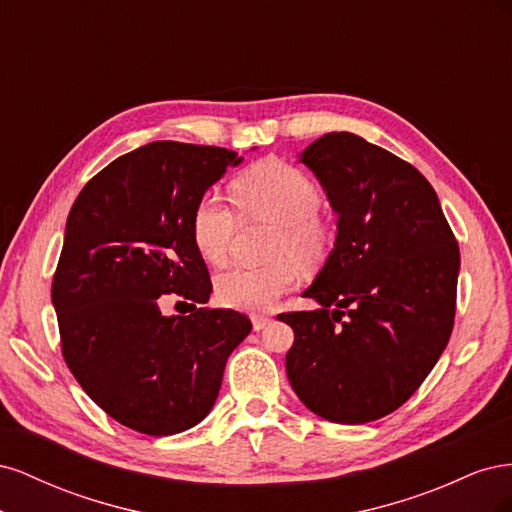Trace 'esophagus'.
<instances>
[{
	"label": "esophagus",
	"instance_id": "34e87169",
	"mask_svg": "<svg viewBox=\"0 0 512 512\" xmlns=\"http://www.w3.org/2000/svg\"><path fill=\"white\" fill-rule=\"evenodd\" d=\"M269 322H271V318H269V316H265V314H256V316H252V327H254V331L265 329Z\"/></svg>",
	"mask_w": 512,
	"mask_h": 512
}]
</instances>
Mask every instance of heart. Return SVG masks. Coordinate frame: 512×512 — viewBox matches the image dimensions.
Returning a JSON list of instances; mask_svg holds the SVG:
<instances>
[{
  "mask_svg": "<svg viewBox=\"0 0 512 512\" xmlns=\"http://www.w3.org/2000/svg\"><path fill=\"white\" fill-rule=\"evenodd\" d=\"M232 198L245 220L275 224L271 258L265 267H239L215 280V299L241 312H265L299 280V265L314 267L327 256L329 224L320 209V190L301 168L282 160H262L232 181ZM192 239L209 265L228 260L239 226L235 209L218 196L205 194L192 211Z\"/></svg>",
  "mask_w": 512,
  "mask_h": 512,
  "instance_id": "heart-1",
  "label": "heart"
}]
</instances>
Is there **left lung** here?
<instances>
[{"mask_svg": "<svg viewBox=\"0 0 512 512\" xmlns=\"http://www.w3.org/2000/svg\"><path fill=\"white\" fill-rule=\"evenodd\" d=\"M301 162L339 218L303 292L320 307L277 316L294 331L286 374L318 416L371 423L406 404L451 339L459 245L431 183L391 151L329 132Z\"/></svg>", "mask_w": 512, "mask_h": 512, "instance_id": "left-lung-1", "label": "left lung"}]
</instances>
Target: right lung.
<instances>
[{
	"mask_svg": "<svg viewBox=\"0 0 512 512\" xmlns=\"http://www.w3.org/2000/svg\"><path fill=\"white\" fill-rule=\"evenodd\" d=\"M241 160L222 147L149 143L91 177L70 209L51 288L61 354L108 416L147 436L203 421L230 352L252 331L235 309H196L211 280L190 226L196 200ZM162 293L195 312L162 317Z\"/></svg>",
	"mask_w": 512,
	"mask_h": 512,
	"instance_id": "right-lung-1",
	"label": "right lung"
}]
</instances>
